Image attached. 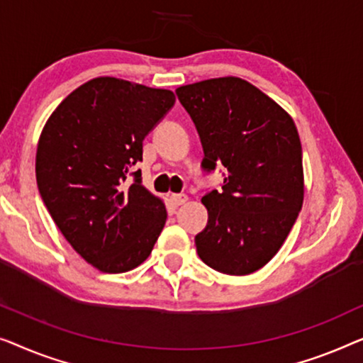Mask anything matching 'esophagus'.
Masks as SVG:
<instances>
[{"instance_id":"esophagus-1","label":"esophagus","mask_w":363,"mask_h":363,"mask_svg":"<svg viewBox=\"0 0 363 363\" xmlns=\"http://www.w3.org/2000/svg\"><path fill=\"white\" fill-rule=\"evenodd\" d=\"M169 199H171L172 206L179 207V206H182V203H186V202H187V199H189V197L186 196V194H171Z\"/></svg>"}]
</instances>
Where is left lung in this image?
I'll return each mask as SVG.
<instances>
[{
	"mask_svg": "<svg viewBox=\"0 0 363 363\" xmlns=\"http://www.w3.org/2000/svg\"><path fill=\"white\" fill-rule=\"evenodd\" d=\"M176 94L201 136L203 169L227 167L220 191L202 197L208 222L196 235L199 257L232 277L255 273L278 253L303 207V150L294 121L238 77L196 82Z\"/></svg>",
	"mask_w": 363,
	"mask_h": 363,
	"instance_id": "obj_1",
	"label": "left lung"
}]
</instances>
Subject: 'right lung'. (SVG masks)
<instances>
[{
	"mask_svg": "<svg viewBox=\"0 0 363 363\" xmlns=\"http://www.w3.org/2000/svg\"><path fill=\"white\" fill-rule=\"evenodd\" d=\"M176 96L115 77H96L65 96L45 121L35 179L48 211L86 263L125 273L150 257L164 227V202L126 181L143 160V140Z\"/></svg>",
	"mask_w": 363,
	"mask_h": 363,
	"instance_id": "add662e5",
	"label": "right lung"
}]
</instances>
